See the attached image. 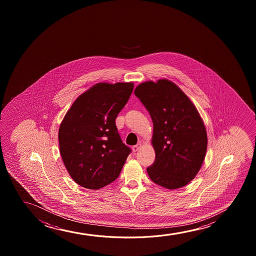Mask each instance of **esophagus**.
I'll return each instance as SVG.
<instances>
[{
	"label": "esophagus",
	"mask_w": 256,
	"mask_h": 256,
	"mask_svg": "<svg viewBox=\"0 0 256 256\" xmlns=\"http://www.w3.org/2000/svg\"><path fill=\"white\" fill-rule=\"evenodd\" d=\"M140 148V144H137L136 146H133V147H132V150H133V152H136V151L139 150Z\"/></svg>",
	"instance_id": "34e87169"
}]
</instances>
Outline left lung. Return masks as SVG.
Returning <instances> with one entry per match:
<instances>
[{
  "label": "left lung",
  "mask_w": 256,
  "mask_h": 256,
  "mask_svg": "<svg viewBox=\"0 0 256 256\" xmlns=\"http://www.w3.org/2000/svg\"><path fill=\"white\" fill-rule=\"evenodd\" d=\"M134 94L153 122L156 160L147 168L148 176L166 189L186 186L200 172L206 153V130L196 106L166 78L142 83Z\"/></svg>",
  "instance_id": "left-lung-1"
}]
</instances>
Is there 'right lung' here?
<instances>
[{
  "label": "right lung",
  "instance_id": "1",
  "mask_svg": "<svg viewBox=\"0 0 256 256\" xmlns=\"http://www.w3.org/2000/svg\"><path fill=\"white\" fill-rule=\"evenodd\" d=\"M133 83H98L74 102L60 124L61 158L72 178L86 189L114 182L131 153L116 125Z\"/></svg>",
  "mask_w": 256,
  "mask_h": 256
}]
</instances>
